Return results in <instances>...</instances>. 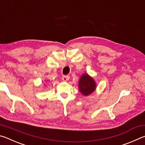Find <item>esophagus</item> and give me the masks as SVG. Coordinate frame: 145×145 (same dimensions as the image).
<instances>
[{
	"instance_id": "34e87169",
	"label": "esophagus",
	"mask_w": 145,
	"mask_h": 145,
	"mask_svg": "<svg viewBox=\"0 0 145 145\" xmlns=\"http://www.w3.org/2000/svg\"><path fill=\"white\" fill-rule=\"evenodd\" d=\"M70 78V77L68 75H65V76H63V77H62V80H63V81H68V80H69Z\"/></svg>"
}]
</instances>
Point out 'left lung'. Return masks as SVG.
<instances>
[{"mask_svg":"<svg viewBox=\"0 0 145 145\" xmlns=\"http://www.w3.org/2000/svg\"><path fill=\"white\" fill-rule=\"evenodd\" d=\"M78 90L82 95L89 96L96 90L97 84L92 77L88 73H84L78 80Z\"/></svg>","mask_w":145,"mask_h":145,"instance_id":"obj_1","label":"left lung"}]
</instances>
